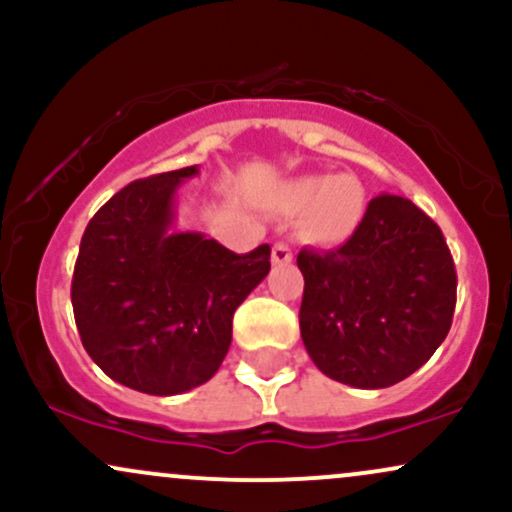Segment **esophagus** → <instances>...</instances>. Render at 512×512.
<instances>
[{
  "label": "esophagus",
  "instance_id": "34e87169",
  "mask_svg": "<svg viewBox=\"0 0 512 512\" xmlns=\"http://www.w3.org/2000/svg\"><path fill=\"white\" fill-rule=\"evenodd\" d=\"M293 260L291 248L286 243H276L272 248V262L274 264H289Z\"/></svg>",
  "mask_w": 512,
  "mask_h": 512
}]
</instances>
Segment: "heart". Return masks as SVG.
I'll use <instances>...</instances> for the list:
<instances>
[{
  "label": "heart",
  "mask_w": 512,
  "mask_h": 512,
  "mask_svg": "<svg viewBox=\"0 0 512 512\" xmlns=\"http://www.w3.org/2000/svg\"><path fill=\"white\" fill-rule=\"evenodd\" d=\"M281 211L298 214V231L308 243L337 248L354 238L366 219V187L354 175H301L276 190Z\"/></svg>",
  "instance_id": "heart-1"
}]
</instances>
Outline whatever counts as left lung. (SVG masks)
<instances>
[{"mask_svg":"<svg viewBox=\"0 0 512 512\" xmlns=\"http://www.w3.org/2000/svg\"><path fill=\"white\" fill-rule=\"evenodd\" d=\"M301 337L327 378L380 390L419 370L448 337L457 276L443 233L397 195L368 204L354 238L301 250Z\"/></svg>","mask_w":512,"mask_h":512,"instance_id":"1","label":"left lung"}]
</instances>
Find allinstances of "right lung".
Returning <instances> with one entry per match:
<instances>
[{
    "instance_id": "add662e5",
    "label": "right lung",
    "mask_w": 512,
    "mask_h": 512,
    "mask_svg": "<svg viewBox=\"0 0 512 512\" xmlns=\"http://www.w3.org/2000/svg\"><path fill=\"white\" fill-rule=\"evenodd\" d=\"M199 166L129 182L88 221L72 279L81 344L115 383L182 395L228 354L233 313L269 274V245L236 255L175 231L178 190Z\"/></svg>"
}]
</instances>
